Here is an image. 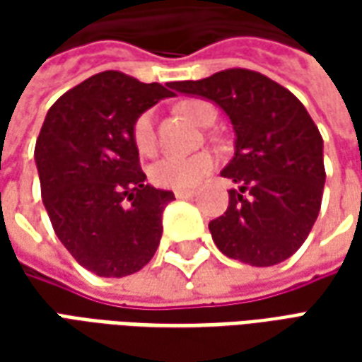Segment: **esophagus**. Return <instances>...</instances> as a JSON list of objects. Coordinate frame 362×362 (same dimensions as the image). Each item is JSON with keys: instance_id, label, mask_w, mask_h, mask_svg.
Listing matches in <instances>:
<instances>
[{"instance_id": "esophagus-1", "label": "esophagus", "mask_w": 362, "mask_h": 362, "mask_svg": "<svg viewBox=\"0 0 362 362\" xmlns=\"http://www.w3.org/2000/svg\"><path fill=\"white\" fill-rule=\"evenodd\" d=\"M194 194H196L194 189H176L174 192V196L178 197V199H188V197H194Z\"/></svg>"}]
</instances>
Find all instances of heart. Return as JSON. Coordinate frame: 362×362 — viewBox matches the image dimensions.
I'll return each instance as SVG.
<instances>
[{"instance_id":"heart-1","label":"heart","mask_w":362,"mask_h":362,"mask_svg":"<svg viewBox=\"0 0 362 362\" xmlns=\"http://www.w3.org/2000/svg\"><path fill=\"white\" fill-rule=\"evenodd\" d=\"M182 114H186L196 124L207 126L215 119L213 104L202 98H188L178 104ZM132 139L135 149L141 155H153L157 149V134H155V112H141L132 127ZM217 166V155L211 151H199L196 155H165L153 163L149 168L151 180L166 189H186L202 182Z\"/></svg>"}]
</instances>
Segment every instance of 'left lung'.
<instances>
[{"label":"left lung","instance_id":"8db88e82","mask_svg":"<svg viewBox=\"0 0 362 362\" xmlns=\"http://www.w3.org/2000/svg\"><path fill=\"white\" fill-rule=\"evenodd\" d=\"M173 89L219 104L235 126V157L221 176L240 188L228 192L225 215L209 223L217 248L256 267L291 258L318 217L326 182L324 141L304 104L243 67Z\"/></svg>","mask_w":362,"mask_h":362}]
</instances>
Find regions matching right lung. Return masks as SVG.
I'll list each match as a JSON object with an SVG mask.
<instances>
[{
	"instance_id": "1",
	"label": "right lung",
	"mask_w": 362,
	"mask_h": 362,
	"mask_svg": "<svg viewBox=\"0 0 362 362\" xmlns=\"http://www.w3.org/2000/svg\"><path fill=\"white\" fill-rule=\"evenodd\" d=\"M170 89L103 71L64 93L44 118L35 147L44 207L62 244L98 277L139 272L158 248L174 194L147 184L132 127Z\"/></svg>"
}]
</instances>
